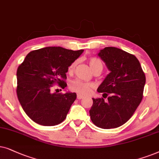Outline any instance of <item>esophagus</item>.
Segmentation results:
<instances>
[{
    "label": "esophagus",
    "mask_w": 159,
    "mask_h": 159,
    "mask_svg": "<svg viewBox=\"0 0 159 159\" xmlns=\"http://www.w3.org/2000/svg\"><path fill=\"white\" fill-rule=\"evenodd\" d=\"M83 98H84V96H83V95H81V94H78L77 95V99H81Z\"/></svg>",
    "instance_id": "34e87169"
}]
</instances>
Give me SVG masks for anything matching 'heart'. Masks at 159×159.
<instances>
[{"label":"heart","instance_id":"heart-1","mask_svg":"<svg viewBox=\"0 0 159 159\" xmlns=\"http://www.w3.org/2000/svg\"><path fill=\"white\" fill-rule=\"evenodd\" d=\"M77 64V62L75 61L73 63L70 65L68 67V72L69 73H73L75 70V65ZM89 65L90 68L92 69V71L97 68L102 69V63L99 59L92 57L89 60ZM70 88L72 91L79 93V94H87L90 92L91 89L92 88V84L88 82H85L81 81V80L76 79L74 80L70 84Z\"/></svg>","mask_w":159,"mask_h":159}]
</instances>
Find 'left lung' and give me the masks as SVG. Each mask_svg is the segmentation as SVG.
Returning a JSON list of instances; mask_svg holds the SVG:
<instances>
[{"label":"left lung","mask_w":159,"mask_h":159,"mask_svg":"<svg viewBox=\"0 0 159 159\" xmlns=\"http://www.w3.org/2000/svg\"><path fill=\"white\" fill-rule=\"evenodd\" d=\"M98 56L106 65L110 73L97 89V92L109 94L93 99L89 111L95 126L113 129L124 124L136 111L143 99L145 75L134 55L116 47H105Z\"/></svg>","instance_id":"obj_1"}]
</instances>
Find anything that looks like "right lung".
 <instances>
[{"label":"right lung","instance_id":"add662e5","mask_svg":"<svg viewBox=\"0 0 159 159\" xmlns=\"http://www.w3.org/2000/svg\"><path fill=\"white\" fill-rule=\"evenodd\" d=\"M83 49L73 51L60 46H49L32 51L16 72V94L25 113L42 126H55L66 118L76 99L75 93L51 92L52 85L62 89L71 63L79 57Z\"/></svg>","mask_w":159,"mask_h":159}]
</instances>
